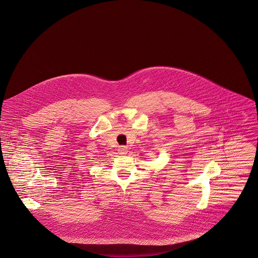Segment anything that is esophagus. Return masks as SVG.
Returning <instances> with one entry per match:
<instances>
[{
	"label": "esophagus",
	"instance_id": "esophagus-1",
	"mask_svg": "<svg viewBox=\"0 0 258 258\" xmlns=\"http://www.w3.org/2000/svg\"><path fill=\"white\" fill-rule=\"evenodd\" d=\"M118 151H119V153L122 154V155H125V154H127V152H128L127 147H125V146H120V148L118 149Z\"/></svg>",
	"mask_w": 258,
	"mask_h": 258
}]
</instances>
